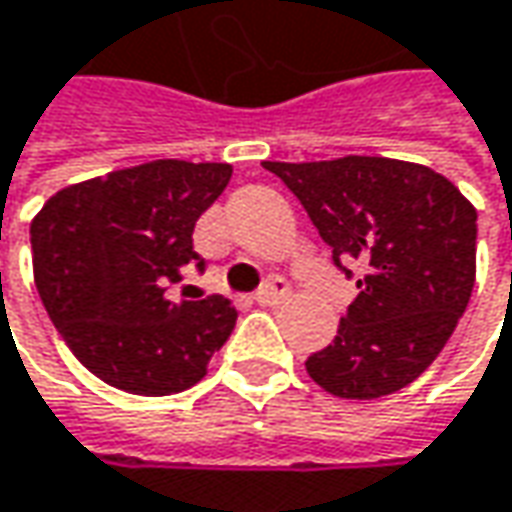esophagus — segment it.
Masks as SVG:
<instances>
[{
	"instance_id": "obj_1",
	"label": "esophagus",
	"mask_w": 512,
	"mask_h": 512,
	"mask_svg": "<svg viewBox=\"0 0 512 512\" xmlns=\"http://www.w3.org/2000/svg\"><path fill=\"white\" fill-rule=\"evenodd\" d=\"M289 284H286L281 275H275V278H269L266 284L260 286L255 292V301L257 304H263V307H275V304H281V301H286L289 298Z\"/></svg>"
}]
</instances>
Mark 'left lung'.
<instances>
[{
  "label": "left lung",
  "mask_w": 512,
  "mask_h": 512,
  "mask_svg": "<svg viewBox=\"0 0 512 512\" xmlns=\"http://www.w3.org/2000/svg\"><path fill=\"white\" fill-rule=\"evenodd\" d=\"M310 214L333 263H359V295L307 374L345 400L406 388L449 342L475 284L478 214L432 167L345 156L263 162Z\"/></svg>",
  "instance_id": "1"
}]
</instances>
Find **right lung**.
Instances as JSON below:
<instances>
[{"instance_id":"right-lung-1","label":"right lung","mask_w":512,"mask_h":512,"mask_svg":"<svg viewBox=\"0 0 512 512\" xmlns=\"http://www.w3.org/2000/svg\"><path fill=\"white\" fill-rule=\"evenodd\" d=\"M231 165L159 159L69 185L31 223L34 284L63 342L106 385L167 397L208 374L237 310L223 295L170 301L202 257L194 226Z\"/></svg>"}]
</instances>
